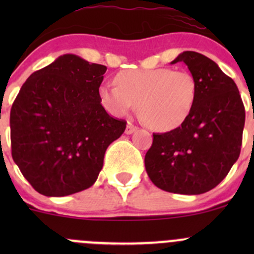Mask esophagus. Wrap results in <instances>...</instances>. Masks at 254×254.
Segmentation results:
<instances>
[{
	"instance_id": "esophagus-1",
	"label": "esophagus",
	"mask_w": 254,
	"mask_h": 254,
	"mask_svg": "<svg viewBox=\"0 0 254 254\" xmlns=\"http://www.w3.org/2000/svg\"><path fill=\"white\" fill-rule=\"evenodd\" d=\"M136 130H137L136 125H134V124H132V123H127V129H125V134L130 135V134H132V132L136 131Z\"/></svg>"
}]
</instances>
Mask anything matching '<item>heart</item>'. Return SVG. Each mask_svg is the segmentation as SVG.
<instances>
[{"label": "heart", "instance_id": "obj_1", "mask_svg": "<svg viewBox=\"0 0 254 254\" xmlns=\"http://www.w3.org/2000/svg\"><path fill=\"white\" fill-rule=\"evenodd\" d=\"M115 83L99 87V99L106 111L122 117L139 103L142 122L161 132L181 127L193 112L199 96L193 73L170 67L122 71L115 76Z\"/></svg>", "mask_w": 254, "mask_h": 254}]
</instances>
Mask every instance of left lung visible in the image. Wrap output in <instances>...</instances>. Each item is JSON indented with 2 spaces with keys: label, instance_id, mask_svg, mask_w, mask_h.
<instances>
[{
  "label": "left lung",
  "instance_id": "left-lung-1",
  "mask_svg": "<svg viewBox=\"0 0 254 254\" xmlns=\"http://www.w3.org/2000/svg\"><path fill=\"white\" fill-rule=\"evenodd\" d=\"M177 63L198 81V101L181 127L153 134L145 167L162 190L196 195L215 188L237 161L246 113L234 79L211 59L183 51L171 64Z\"/></svg>",
  "mask_w": 254,
  "mask_h": 254
}]
</instances>
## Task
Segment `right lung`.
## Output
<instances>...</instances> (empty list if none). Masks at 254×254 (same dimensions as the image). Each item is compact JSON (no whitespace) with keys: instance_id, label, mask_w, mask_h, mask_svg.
I'll return each instance as SVG.
<instances>
[{"instance_id":"right-lung-1","label":"right lung","mask_w":254,"mask_h":254,"mask_svg":"<svg viewBox=\"0 0 254 254\" xmlns=\"http://www.w3.org/2000/svg\"><path fill=\"white\" fill-rule=\"evenodd\" d=\"M107 67L65 54L28 77L11 109L12 157L38 193L65 196L93 186L127 122L99 99Z\"/></svg>"}]
</instances>
